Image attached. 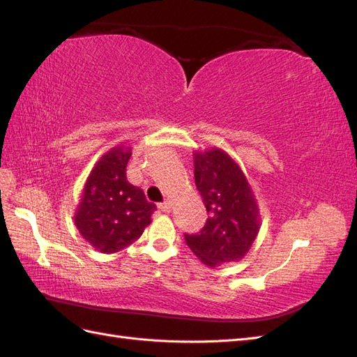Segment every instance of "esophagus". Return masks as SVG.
<instances>
[{
  "label": "esophagus",
  "mask_w": 357,
  "mask_h": 357,
  "mask_svg": "<svg viewBox=\"0 0 357 357\" xmlns=\"http://www.w3.org/2000/svg\"><path fill=\"white\" fill-rule=\"evenodd\" d=\"M158 208H159L160 211H164V213H169L171 208H172V205H171L169 201H164V202L158 204Z\"/></svg>",
  "instance_id": "obj_1"
}]
</instances>
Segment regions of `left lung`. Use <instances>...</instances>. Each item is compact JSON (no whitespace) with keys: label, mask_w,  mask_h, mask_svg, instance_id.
<instances>
[{"label":"left lung","mask_w":357,"mask_h":357,"mask_svg":"<svg viewBox=\"0 0 357 357\" xmlns=\"http://www.w3.org/2000/svg\"><path fill=\"white\" fill-rule=\"evenodd\" d=\"M195 185L208 219L186 244L210 268L244 257L259 232V208L240 165L222 149L193 153Z\"/></svg>","instance_id":"obj_1"}]
</instances>
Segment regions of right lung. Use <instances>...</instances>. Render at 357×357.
I'll return each instance as SVG.
<instances>
[{"mask_svg": "<svg viewBox=\"0 0 357 357\" xmlns=\"http://www.w3.org/2000/svg\"><path fill=\"white\" fill-rule=\"evenodd\" d=\"M131 147L107 152L86 180L74 222L80 235L101 253H116L138 240L152 222L155 204L126 178Z\"/></svg>", "mask_w": 357, "mask_h": 357, "instance_id": "1", "label": "right lung"}]
</instances>
